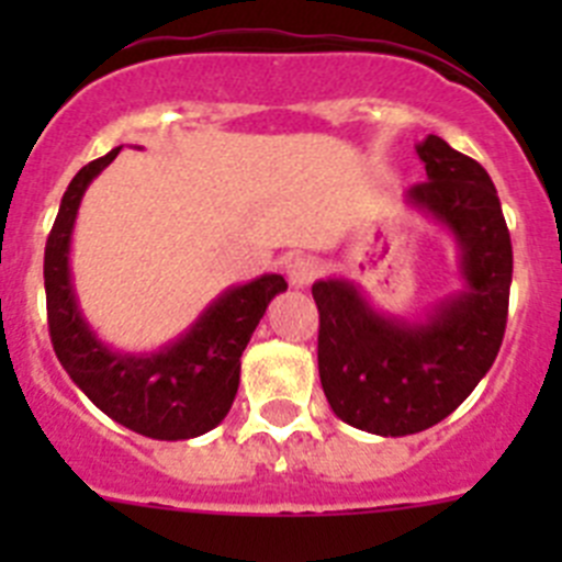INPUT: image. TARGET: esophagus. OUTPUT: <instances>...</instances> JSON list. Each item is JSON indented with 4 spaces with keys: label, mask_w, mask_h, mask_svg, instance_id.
Instances as JSON below:
<instances>
[{
    "label": "esophagus",
    "mask_w": 562,
    "mask_h": 562,
    "mask_svg": "<svg viewBox=\"0 0 562 562\" xmlns=\"http://www.w3.org/2000/svg\"><path fill=\"white\" fill-rule=\"evenodd\" d=\"M317 272H321V267H317L315 258L297 256V258H292L290 265H286V278H290V284L295 286V290H304V286H310L312 281L317 278Z\"/></svg>",
    "instance_id": "1"
}]
</instances>
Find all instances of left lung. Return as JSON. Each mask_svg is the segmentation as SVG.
<instances>
[{"mask_svg":"<svg viewBox=\"0 0 562 562\" xmlns=\"http://www.w3.org/2000/svg\"><path fill=\"white\" fill-rule=\"evenodd\" d=\"M416 154L428 182L405 200L453 233L464 290L408 324L371 310L351 281L312 284L326 400L351 428L376 436L419 434L453 414L498 357L509 312L513 241L490 173L436 134Z\"/></svg>","mask_w":562,"mask_h":562,"instance_id":"8db88e82","label":"left lung"}]
</instances>
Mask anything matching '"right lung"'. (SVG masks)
Segmentation results:
<instances>
[{
  "label": "right lung",
  "instance_id": "add662e5",
  "mask_svg": "<svg viewBox=\"0 0 562 562\" xmlns=\"http://www.w3.org/2000/svg\"><path fill=\"white\" fill-rule=\"evenodd\" d=\"M112 148L72 177L44 247L49 340L64 371L109 419L148 439L180 441L213 430L238 391L241 351L267 304L286 290L281 276H261L222 292L200 321L157 355H121L103 346L78 310L69 278V238L87 186L117 157Z\"/></svg>",
  "mask_w": 562,
  "mask_h": 562
}]
</instances>
